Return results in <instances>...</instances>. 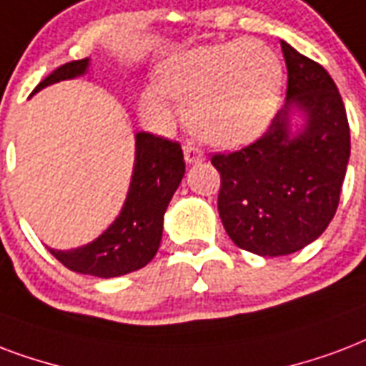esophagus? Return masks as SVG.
Masks as SVG:
<instances>
[{"mask_svg": "<svg viewBox=\"0 0 366 366\" xmlns=\"http://www.w3.org/2000/svg\"><path fill=\"white\" fill-rule=\"evenodd\" d=\"M184 159H186L188 164H197L205 161V153H203L202 147H197L195 144L188 142V144H184Z\"/></svg>", "mask_w": 366, "mask_h": 366, "instance_id": "34e87169", "label": "esophagus"}]
</instances>
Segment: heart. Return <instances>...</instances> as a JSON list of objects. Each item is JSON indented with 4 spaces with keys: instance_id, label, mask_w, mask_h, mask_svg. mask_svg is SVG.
<instances>
[{
    "instance_id": "b5f03b06",
    "label": "heart",
    "mask_w": 366,
    "mask_h": 366,
    "mask_svg": "<svg viewBox=\"0 0 366 366\" xmlns=\"http://www.w3.org/2000/svg\"><path fill=\"white\" fill-rule=\"evenodd\" d=\"M282 61L263 41L188 49L164 61L159 86L142 92V111L171 121L169 97L184 103L192 132L219 146H239L269 127L282 94Z\"/></svg>"
}]
</instances>
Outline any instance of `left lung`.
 I'll return each mask as SVG.
<instances>
[{
	"instance_id": "left-lung-1",
	"label": "left lung",
	"mask_w": 366,
	"mask_h": 366,
	"mask_svg": "<svg viewBox=\"0 0 366 366\" xmlns=\"http://www.w3.org/2000/svg\"><path fill=\"white\" fill-rule=\"evenodd\" d=\"M288 69L286 105L269 130L249 146L217 153L219 214L234 244L278 257L319 238L336 214L350 161L344 102L325 66L280 41ZM292 108L306 113L294 133Z\"/></svg>"
}]
</instances>
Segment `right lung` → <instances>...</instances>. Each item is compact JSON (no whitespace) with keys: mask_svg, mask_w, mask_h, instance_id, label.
<instances>
[{"mask_svg":"<svg viewBox=\"0 0 366 366\" xmlns=\"http://www.w3.org/2000/svg\"><path fill=\"white\" fill-rule=\"evenodd\" d=\"M90 59L71 61L44 78L36 92L49 84L82 76ZM186 171L178 142L149 132L136 134V159L127 202L113 224L90 244L76 249H51L49 253L69 270L80 274L115 278L146 267L159 249L163 217Z\"/></svg>","mask_w":366,"mask_h":366,"instance_id":"right-lung-1","label":"right lung"}]
</instances>
